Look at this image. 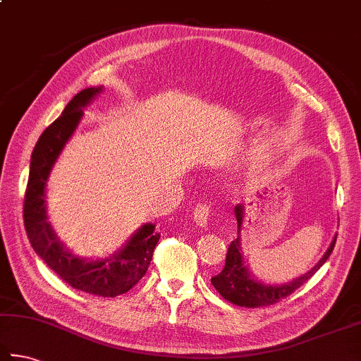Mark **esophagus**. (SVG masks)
I'll use <instances>...</instances> for the list:
<instances>
[{"instance_id":"obj_1","label":"esophagus","mask_w":361,"mask_h":361,"mask_svg":"<svg viewBox=\"0 0 361 361\" xmlns=\"http://www.w3.org/2000/svg\"><path fill=\"white\" fill-rule=\"evenodd\" d=\"M211 216H213V213H211V208L208 207V204H197V207L194 208L192 219H194V222L202 228L208 227Z\"/></svg>"}]
</instances>
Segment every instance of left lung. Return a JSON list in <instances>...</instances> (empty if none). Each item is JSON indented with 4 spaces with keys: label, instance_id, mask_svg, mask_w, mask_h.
Listing matches in <instances>:
<instances>
[{
    "label": "left lung",
    "instance_id": "8db88e82",
    "mask_svg": "<svg viewBox=\"0 0 361 361\" xmlns=\"http://www.w3.org/2000/svg\"><path fill=\"white\" fill-rule=\"evenodd\" d=\"M235 216L238 221V230L241 231V225L244 221V204H236L235 207ZM336 243V238H334L327 252L319 259L312 271L300 275L285 285H266L263 281H258L250 275L249 267L244 264V258L241 255V236H238L235 241H231L227 258H225V266L222 272H219L216 277L211 279V283L217 289V293L222 295L224 299L235 303L239 307L247 308H258V307H267L274 305L279 300L288 298L289 294L294 293L295 289L300 288L307 280H310L313 275L321 269V266L329 259L331 250H334Z\"/></svg>",
    "mask_w": 361,
    "mask_h": 361
}]
</instances>
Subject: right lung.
<instances>
[{
	"label": "right lung",
	"mask_w": 361,
	"mask_h": 361,
	"mask_svg": "<svg viewBox=\"0 0 361 361\" xmlns=\"http://www.w3.org/2000/svg\"><path fill=\"white\" fill-rule=\"evenodd\" d=\"M103 90L102 87H87L76 94L48 128L42 133L34 147L30 178H27L23 219L27 239L35 253L45 261L49 269L80 291L116 298L128 293L144 277L150 264L153 250L159 241V233L153 224H145L130 238L114 255L103 259H86L73 255L63 247L47 221L45 188L49 172L59 158L63 147L72 137L84 114V108Z\"/></svg>",
	"instance_id": "1"
}]
</instances>
